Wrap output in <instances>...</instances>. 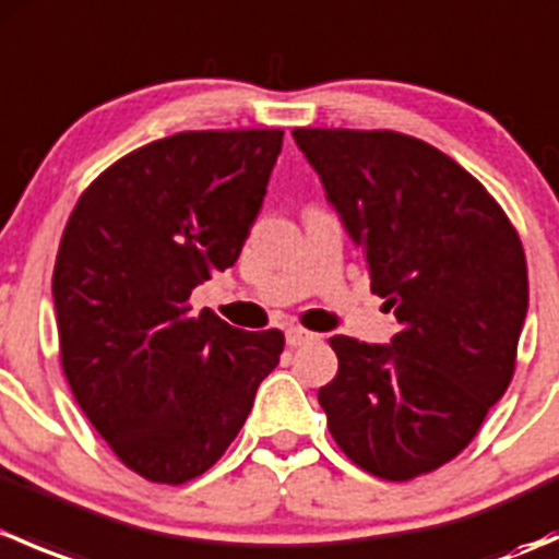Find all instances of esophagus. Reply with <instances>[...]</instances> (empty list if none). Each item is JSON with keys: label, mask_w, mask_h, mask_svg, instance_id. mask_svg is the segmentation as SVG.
Returning a JSON list of instances; mask_svg holds the SVG:
<instances>
[{"label": "esophagus", "mask_w": 559, "mask_h": 559, "mask_svg": "<svg viewBox=\"0 0 559 559\" xmlns=\"http://www.w3.org/2000/svg\"><path fill=\"white\" fill-rule=\"evenodd\" d=\"M311 341H316V335H313V332H308V330H300V326H292V330H286V343H289L292 348H297V346H306V343H311Z\"/></svg>", "instance_id": "obj_1"}]
</instances>
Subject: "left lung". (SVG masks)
I'll return each mask as SVG.
<instances>
[{
  "mask_svg": "<svg viewBox=\"0 0 559 559\" xmlns=\"http://www.w3.org/2000/svg\"><path fill=\"white\" fill-rule=\"evenodd\" d=\"M292 134L400 324L392 346L330 337L326 427L354 465L411 481L452 462L514 379L527 316L522 240L495 197L425 140L392 129Z\"/></svg>",
  "mask_w": 559,
  "mask_h": 559,
  "instance_id": "left-lung-1",
  "label": "left lung"
}]
</instances>
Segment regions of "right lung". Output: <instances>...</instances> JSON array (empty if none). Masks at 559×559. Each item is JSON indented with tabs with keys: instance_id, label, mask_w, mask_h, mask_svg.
I'll list each match as a JSON object with an SVG mask.
<instances>
[{
	"instance_id": "1",
	"label": "right lung",
	"mask_w": 559,
	"mask_h": 559,
	"mask_svg": "<svg viewBox=\"0 0 559 559\" xmlns=\"http://www.w3.org/2000/svg\"><path fill=\"white\" fill-rule=\"evenodd\" d=\"M281 143V129L154 140L92 180L61 235V368L112 454L154 484L222 460L284 352V332L189 306L194 286L238 262Z\"/></svg>"
}]
</instances>
